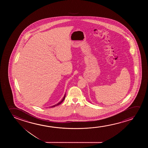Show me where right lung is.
Wrapping results in <instances>:
<instances>
[{
	"instance_id": "add662e5",
	"label": "right lung",
	"mask_w": 148,
	"mask_h": 148,
	"mask_svg": "<svg viewBox=\"0 0 148 148\" xmlns=\"http://www.w3.org/2000/svg\"><path fill=\"white\" fill-rule=\"evenodd\" d=\"M65 97H66V93L65 94V95H64V97H63V99H62L61 100V101H60V102H59L58 103H57V104H56V105H55L52 106H51V107H49L51 108H53L55 107H56V106H57L59 105H60L62 102H63V101L65 99Z\"/></svg>"
}]
</instances>
